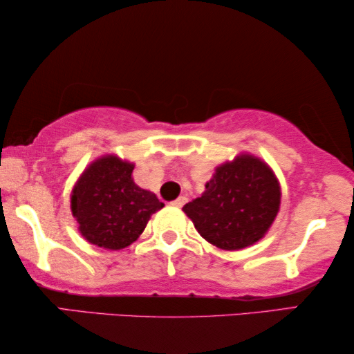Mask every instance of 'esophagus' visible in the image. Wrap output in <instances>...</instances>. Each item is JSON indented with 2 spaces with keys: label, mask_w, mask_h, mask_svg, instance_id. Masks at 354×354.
Here are the masks:
<instances>
[{
  "label": "esophagus",
  "mask_w": 354,
  "mask_h": 354,
  "mask_svg": "<svg viewBox=\"0 0 354 354\" xmlns=\"http://www.w3.org/2000/svg\"><path fill=\"white\" fill-rule=\"evenodd\" d=\"M187 200H188V198L185 195H182V196H178L176 201H172V205L177 206V207H182L187 203Z\"/></svg>",
  "instance_id": "esophagus-1"
}]
</instances>
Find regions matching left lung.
<instances>
[{
  "mask_svg": "<svg viewBox=\"0 0 354 354\" xmlns=\"http://www.w3.org/2000/svg\"><path fill=\"white\" fill-rule=\"evenodd\" d=\"M280 206V185L272 169L251 154H240L216 169L200 198L187 203L203 239L221 250L246 248L263 239Z\"/></svg>",
  "mask_w": 354,
  "mask_h": 354,
  "instance_id": "1",
  "label": "left lung"
}]
</instances>
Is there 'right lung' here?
Wrapping results in <instances>:
<instances>
[{
    "label": "right lung",
    "instance_id": "right-lung-1",
    "mask_svg": "<svg viewBox=\"0 0 354 354\" xmlns=\"http://www.w3.org/2000/svg\"><path fill=\"white\" fill-rule=\"evenodd\" d=\"M133 167L108 154L91 162L77 180L71 209L86 241L122 250L142 235L151 214L164 206L154 193L133 182Z\"/></svg>",
    "mask_w": 354,
    "mask_h": 354
}]
</instances>
